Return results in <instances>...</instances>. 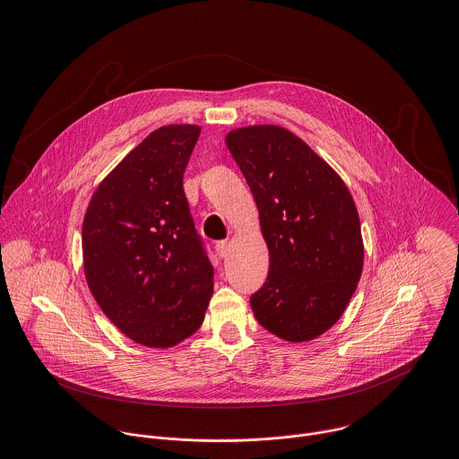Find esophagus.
<instances>
[{
  "label": "esophagus",
  "instance_id": "34e87169",
  "mask_svg": "<svg viewBox=\"0 0 459 459\" xmlns=\"http://www.w3.org/2000/svg\"><path fill=\"white\" fill-rule=\"evenodd\" d=\"M215 251H217V255H219L221 258H226L228 253H230V244H228L226 240H221V242L215 244Z\"/></svg>",
  "mask_w": 459,
  "mask_h": 459
}]
</instances>
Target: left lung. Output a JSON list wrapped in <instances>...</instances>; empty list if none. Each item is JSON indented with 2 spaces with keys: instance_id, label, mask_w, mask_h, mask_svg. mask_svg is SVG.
Masks as SVG:
<instances>
[{
  "instance_id": "8db88e82",
  "label": "left lung",
  "mask_w": 459,
  "mask_h": 459,
  "mask_svg": "<svg viewBox=\"0 0 459 459\" xmlns=\"http://www.w3.org/2000/svg\"><path fill=\"white\" fill-rule=\"evenodd\" d=\"M224 141L251 187L268 247L253 313L284 341H313L342 316L362 275L355 201L327 162L284 127H240Z\"/></svg>"
}]
</instances>
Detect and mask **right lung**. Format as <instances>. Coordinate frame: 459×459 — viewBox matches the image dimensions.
Here are the masks:
<instances>
[{"mask_svg":"<svg viewBox=\"0 0 459 459\" xmlns=\"http://www.w3.org/2000/svg\"><path fill=\"white\" fill-rule=\"evenodd\" d=\"M199 132L180 124L148 134L99 184L82 221L93 299L115 327L148 348L191 337L213 293V266L184 195Z\"/></svg>","mask_w":459,"mask_h":459,"instance_id":"1","label":"right lung"}]
</instances>
